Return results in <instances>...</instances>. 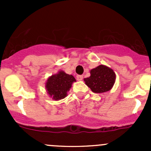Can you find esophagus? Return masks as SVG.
Returning a JSON list of instances; mask_svg holds the SVG:
<instances>
[{
	"instance_id": "obj_1",
	"label": "esophagus",
	"mask_w": 151,
	"mask_h": 151,
	"mask_svg": "<svg viewBox=\"0 0 151 151\" xmlns=\"http://www.w3.org/2000/svg\"><path fill=\"white\" fill-rule=\"evenodd\" d=\"M77 81H81V80H83V76L82 75H77Z\"/></svg>"
}]
</instances>
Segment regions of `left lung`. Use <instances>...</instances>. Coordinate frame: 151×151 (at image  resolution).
I'll use <instances>...</instances> for the list:
<instances>
[{"instance_id":"8db88e82","label":"left lung","mask_w":151,"mask_h":151,"mask_svg":"<svg viewBox=\"0 0 151 151\" xmlns=\"http://www.w3.org/2000/svg\"><path fill=\"white\" fill-rule=\"evenodd\" d=\"M91 76L84 79L86 85L96 93L109 91L115 83V72L109 67L100 65L91 70Z\"/></svg>"}]
</instances>
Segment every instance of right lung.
<instances>
[{
    "instance_id": "add662e5",
    "label": "right lung",
    "mask_w": 151,
    "mask_h": 151,
    "mask_svg": "<svg viewBox=\"0 0 151 151\" xmlns=\"http://www.w3.org/2000/svg\"><path fill=\"white\" fill-rule=\"evenodd\" d=\"M74 82H76V80L72 75L60 71L47 79L45 88L49 96L57 101L66 96L67 92L71 88Z\"/></svg>"
}]
</instances>
